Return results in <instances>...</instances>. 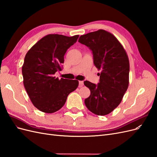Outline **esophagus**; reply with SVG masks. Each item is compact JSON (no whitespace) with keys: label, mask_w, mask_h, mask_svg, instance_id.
Instances as JSON below:
<instances>
[{"label":"esophagus","mask_w":157,"mask_h":157,"mask_svg":"<svg viewBox=\"0 0 157 157\" xmlns=\"http://www.w3.org/2000/svg\"><path fill=\"white\" fill-rule=\"evenodd\" d=\"M78 82H79V87H82L84 84V82L82 80H80V81H79Z\"/></svg>","instance_id":"esophagus-1"}]
</instances>
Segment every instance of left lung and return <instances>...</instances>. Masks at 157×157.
Segmentation results:
<instances>
[{
    "label": "left lung",
    "mask_w": 157,
    "mask_h": 157,
    "mask_svg": "<svg viewBox=\"0 0 157 157\" xmlns=\"http://www.w3.org/2000/svg\"><path fill=\"white\" fill-rule=\"evenodd\" d=\"M78 42L92 51L94 63L99 74L98 84L85 80L90 90L84 103L88 110L97 115L111 113L121 103L129 84V59L120 42L105 30L80 36Z\"/></svg>",
    "instance_id": "8db88e82"
}]
</instances>
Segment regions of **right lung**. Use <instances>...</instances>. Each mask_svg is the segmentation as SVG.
Returning <instances> with one entry per match:
<instances>
[{"label":"right lung","mask_w":157,"mask_h":157,"mask_svg":"<svg viewBox=\"0 0 157 157\" xmlns=\"http://www.w3.org/2000/svg\"><path fill=\"white\" fill-rule=\"evenodd\" d=\"M78 35L50 34L38 41L27 52L22 66L23 84L34 106L52 113L62 107L68 95L77 88V80L56 78L61 71L64 55L77 42Z\"/></svg>","instance_id":"add662e5"}]
</instances>
